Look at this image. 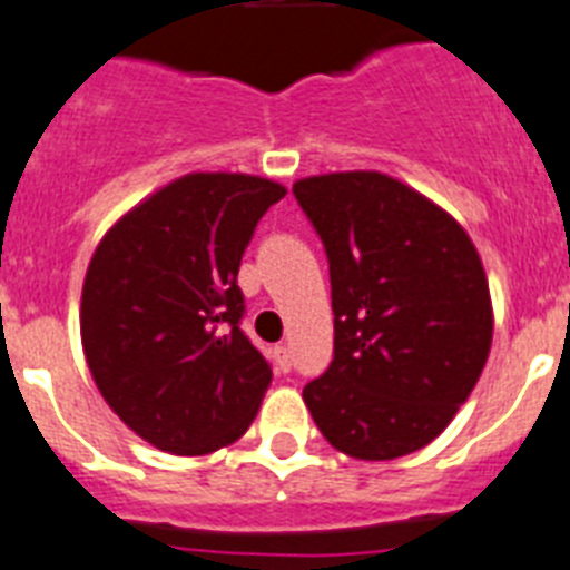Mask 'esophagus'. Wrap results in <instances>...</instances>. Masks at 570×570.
I'll return each mask as SVG.
<instances>
[{"label": "esophagus", "instance_id": "34e87169", "mask_svg": "<svg viewBox=\"0 0 570 570\" xmlns=\"http://www.w3.org/2000/svg\"><path fill=\"white\" fill-rule=\"evenodd\" d=\"M275 362H277V371L289 374V367H293V356H289V347H286V344H277L275 347Z\"/></svg>", "mask_w": 570, "mask_h": 570}]
</instances>
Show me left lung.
<instances>
[{"label":"left lung","mask_w":570,"mask_h":570,"mask_svg":"<svg viewBox=\"0 0 570 570\" xmlns=\"http://www.w3.org/2000/svg\"><path fill=\"white\" fill-rule=\"evenodd\" d=\"M293 194L327 248L333 362L304 389L318 432L358 461L429 446L475 389L492 301L470 234L380 170L307 176Z\"/></svg>","instance_id":"obj_1"}]
</instances>
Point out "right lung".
Returning a JSON list of instances; mask_svg holds the SVG:
<instances>
[{"instance_id": "1", "label": "right lung", "mask_w": 570, "mask_h": 570, "mask_svg": "<svg viewBox=\"0 0 570 570\" xmlns=\"http://www.w3.org/2000/svg\"><path fill=\"white\" fill-rule=\"evenodd\" d=\"M284 185L248 174H185L145 196L95 248L80 342L100 396L170 455L240 440L272 382L243 336V252Z\"/></svg>"}]
</instances>
